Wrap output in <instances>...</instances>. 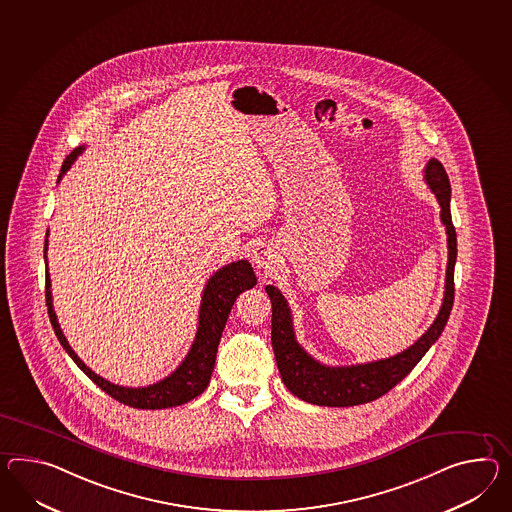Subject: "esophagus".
<instances>
[{
	"label": "esophagus",
	"instance_id": "1",
	"mask_svg": "<svg viewBox=\"0 0 512 512\" xmlns=\"http://www.w3.org/2000/svg\"><path fill=\"white\" fill-rule=\"evenodd\" d=\"M251 255H253V262L257 264V268H261V270H270L277 262V251L268 242H257L253 246Z\"/></svg>",
	"mask_w": 512,
	"mask_h": 512
}]
</instances>
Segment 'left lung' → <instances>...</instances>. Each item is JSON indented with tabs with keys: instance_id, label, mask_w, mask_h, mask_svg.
<instances>
[{
	"instance_id": "8db88e82",
	"label": "left lung",
	"mask_w": 512,
	"mask_h": 512,
	"mask_svg": "<svg viewBox=\"0 0 512 512\" xmlns=\"http://www.w3.org/2000/svg\"><path fill=\"white\" fill-rule=\"evenodd\" d=\"M425 181L435 192L440 205V220L446 225L448 235V270H446V290L444 301L437 320L418 338L411 348L401 351L394 357L381 361L355 364V366H325L314 361L311 355L301 348L294 337L292 316L283 294L268 285L266 294L272 301V348L283 383L288 390L312 405L324 407H353L385 396L388 390L398 385L412 368L422 361L427 349L431 348L442 335L448 324L449 312L455 298V261H457V233L451 222V187L444 166L437 159H431L425 166Z\"/></svg>"
}]
</instances>
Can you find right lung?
Masks as SVG:
<instances>
[{
  "label": "right lung",
  "mask_w": 512,
  "mask_h": 512,
  "mask_svg": "<svg viewBox=\"0 0 512 512\" xmlns=\"http://www.w3.org/2000/svg\"><path fill=\"white\" fill-rule=\"evenodd\" d=\"M81 151H83V148H77L66 157L59 179L63 177V174H66V170L72 166ZM46 251H48V238L44 242V261H46ZM255 285H257V277L253 274V268H251L248 261L231 262V264L220 268L216 274L212 275L211 279L207 281V285H205V290H203L198 333H196L194 344L188 351L185 361L179 364V368L175 372H172L168 377H164L163 381L142 388L114 385L111 381L94 374L87 364L77 357V353L70 348L68 340L64 337L61 325L57 322V316L53 311L51 281L48 272H46V305H48V314H50L53 331L59 338L61 346L72 357V361L103 392H107L111 398L124 403V405H129L133 409H166V407H177V405L187 403L190 399L200 396L201 392L207 388L209 381H211L212 370H214L218 344H220L222 331H224L225 322L229 318L231 307L237 300L238 294H242L244 290H250Z\"/></svg>",
  "instance_id": "add662e5"
}]
</instances>
